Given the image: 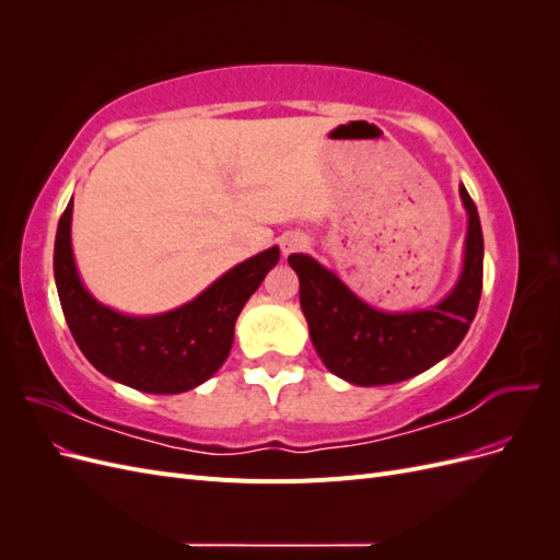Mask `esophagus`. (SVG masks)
Returning <instances> with one entry per match:
<instances>
[{
    "mask_svg": "<svg viewBox=\"0 0 560 560\" xmlns=\"http://www.w3.org/2000/svg\"><path fill=\"white\" fill-rule=\"evenodd\" d=\"M280 245H282V254L287 257V254H292V252H299V249L306 247V245H308V241L303 238L301 233H287Z\"/></svg>",
    "mask_w": 560,
    "mask_h": 560,
    "instance_id": "esophagus-1",
    "label": "esophagus"
}]
</instances>
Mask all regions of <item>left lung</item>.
<instances>
[{
  "label": "left lung",
  "mask_w": 560,
  "mask_h": 560,
  "mask_svg": "<svg viewBox=\"0 0 560 560\" xmlns=\"http://www.w3.org/2000/svg\"><path fill=\"white\" fill-rule=\"evenodd\" d=\"M467 238L460 278L430 308L387 313L369 306L308 254H290L311 341L325 366L352 385H389L442 362L465 338L483 287V233L479 212L460 184Z\"/></svg>",
  "instance_id": "obj_1"
}]
</instances>
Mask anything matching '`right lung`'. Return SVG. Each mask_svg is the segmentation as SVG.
Masks as SVG:
<instances>
[{
  "label": "right lung",
  "instance_id": "1",
  "mask_svg": "<svg viewBox=\"0 0 560 560\" xmlns=\"http://www.w3.org/2000/svg\"><path fill=\"white\" fill-rule=\"evenodd\" d=\"M72 200L58 222L54 276L79 350L107 378L149 395H179L212 378L229 358L247 299L280 259L278 247L254 254L194 301L161 315H126L83 287L72 252Z\"/></svg>",
  "mask_w": 560,
  "mask_h": 560
}]
</instances>
